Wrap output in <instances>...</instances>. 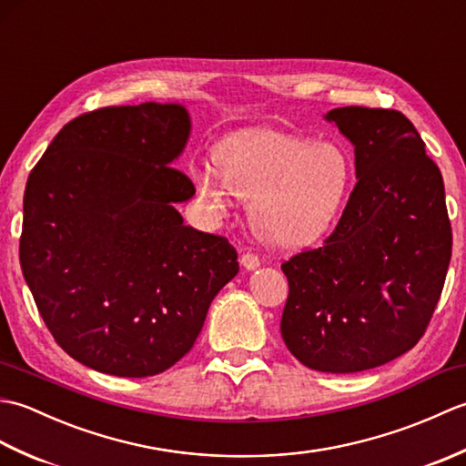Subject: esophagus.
<instances>
[{"label":"esophagus","mask_w":466,"mask_h":466,"mask_svg":"<svg viewBox=\"0 0 466 466\" xmlns=\"http://www.w3.org/2000/svg\"><path fill=\"white\" fill-rule=\"evenodd\" d=\"M240 264L244 266L246 270H256L260 266V258H258V254H254V252H244L242 256H240Z\"/></svg>","instance_id":"obj_1"}]
</instances>
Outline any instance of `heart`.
Instances as JSON below:
<instances>
[{
  "instance_id": "obj_1",
  "label": "heart",
  "mask_w": 466,
  "mask_h": 466,
  "mask_svg": "<svg viewBox=\"0 0 466 466\" xmlns=\"http://www.w3.org/2000/svg\"><path fill=\"white\" fill-rule=\"evenodd\" d=\"M216 167L198 166L194 180L206 204L222 212L230 196L250 200L262 238L300 246L326 232L352 186L344 147L276 130H250L216 147Z\"/></svg>"
}]
</instances>
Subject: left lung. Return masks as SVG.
<instances>
[{
	"mask_svg": "<svg viewBox=\"0 0 466 466\" xmlns=\"http://www.w3.org/2000/svg\"><path fill=\"white\" fill-rule=\"evenodd\" d=\"M354 144L356 182L319 248L282 264L284 344L320 372H360L409 352L447 279L452 230L439 166L407 116L346 106L326 114Z\"/></svg>",
	"mask_w": 466,
	"mask_h": 466,
	"instance_id": "obj_1",
	"label": "left lung"
}]
</instances>
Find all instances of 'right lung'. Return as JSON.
Here are the masks:
<instances>
[{"label":"right lung","instance_id":"1","mask_svg":"<svg viewBox=\"0 0 466 466\" xmlns=\"http://www.w3.org/2000/svg\"><path fill=\"white\" fill-rule=\"evenodd\" d=\"M187 134L177 104L100 107L67 122L27 177L24 279L56 342L97 372L170 369L238 274L234 246L174 208L196 192L170 166Z\"/></svg>","mask_w":466,"mask_h":466}]
</instances>
